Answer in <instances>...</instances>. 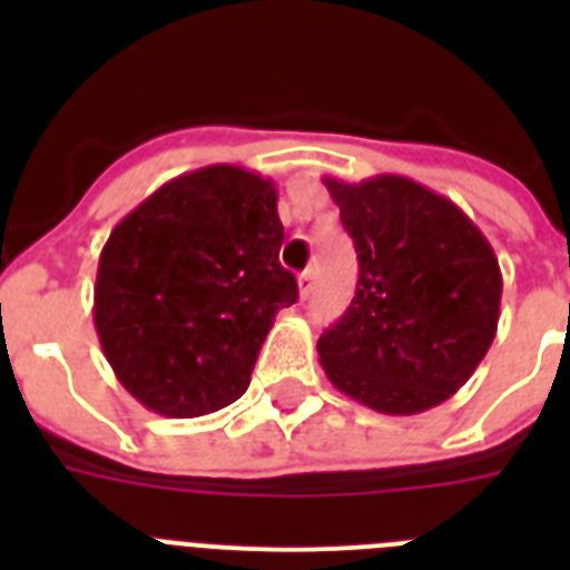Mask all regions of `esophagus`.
Instances as JSON below:
<instances>
[{
  "instance_id": "obj_1",
  "label": "esophagus",
  "mask_w": 570,
  "mask_h": 570,
  "mask_svg": "<svg viewBox=\"0 0 570 570\" xmlns=\"http://www.w3.org/2000/svg\"><path fill=\"white\" fill-rule=\"evenodd\" d=\"M314 279H316V268H308L302 271L299 274V296L302 299H308L311 291H314Z\"/></svg>"
}]
</instances>
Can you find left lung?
Returning a JSON list of instances; mask_svg holds the SVG:
<instances>
[{"label":"left lung","mask_w":570,"mask_h":570,"mask_svg":"<svg viewBox=\"0 0 570 570\" xmlns=\"http://www.w3.org/2000/svg\"><path fill=\"white\" fill-rule=\"evenodd\" d=\"M360 259L356 294L316 342L342 394L411 416L454 396L491 347L502 274L482 230L407 176L325 179Z\"/></svg>","instance_id":"left-lung-1"}]
</instances>
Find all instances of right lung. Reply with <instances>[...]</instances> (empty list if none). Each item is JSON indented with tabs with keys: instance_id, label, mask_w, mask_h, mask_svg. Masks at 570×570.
Segmentation results:
<instances>
[{
	"instance_id": "obj_1",
	"label": "right lung",
	"mask_w": 570,
	"mask_h": 570,
	"mask_svg": "<svg viewBox=\"0 0 570 570\" xmlns=\"http://www.w3.org/2000/svg\"><path fill=\"white\" fill-rule=\"evenodd\" d=\"M282 239L274 183L239 165L176 176L110 230L94 325L134 400L188 420L248 391L276 311L299 296Z\"/></svg>"
}]
</instances>
